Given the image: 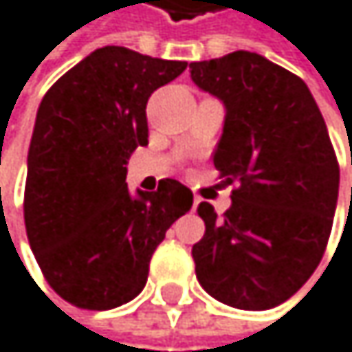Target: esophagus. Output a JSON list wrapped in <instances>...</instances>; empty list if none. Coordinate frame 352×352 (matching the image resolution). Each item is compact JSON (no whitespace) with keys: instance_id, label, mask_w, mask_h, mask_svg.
<instances>
[{"instance_id":"obj_1","label":"esophagus","mask_w":352,"mask_h":352,"mask_svg":"<svg viewBox=\"0 0 352 352\" xmlns=\"http://www.w3.org/2000/svg\"><path fill=\"white\" fill-rule=\"evenodd\" d=\"M198 204H200V198H198V196H196V198H194V210H196V208H198Z\"/></svg>"}]
</instances>
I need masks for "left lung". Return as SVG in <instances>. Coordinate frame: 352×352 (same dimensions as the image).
Returning <instances> with one entry per match:
<instances>
[{
    "label": "left lung",
    "instance_id": "1",
    "mask_svg": "<svg viewBox=\"0 0 352 352\" xmlns=\"http://www.w3.org/2000/svg\"><path fill=\"white\" fill-rule=\"evenodd\" d=\"M192 81L225 106L212 162L232 206H198L206 232L192 256L200 286L246 311L282 305L328 244L340 170L325 120L302 79L254 52L192 62Z\"/></svg>",
    "mask_w": 352,
    "mask_h": 352
}]
</instances>
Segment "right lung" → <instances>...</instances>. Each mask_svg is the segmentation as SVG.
I'll return each mask as SVG.
<instances>
[{
    "label": "right lung",
    "mask_w": 352,
    "mask_h": 352,
    "mask_svg": "<svg viewBox=\"0 0 352 352\" xmlns=\"http://www.w3.org/2000/svg\"><path fill=\"white\" fill-rule=\"evenodd\" d=\"M186 66L106 45L39 104L24 225L47 284L74 307L108 311L133 300L166 230L192 208V192L175 179L135 194L124 184L129 156L148 146V98Z\"/></svg>",
    "instance_id": "1"
}]
</instances>
